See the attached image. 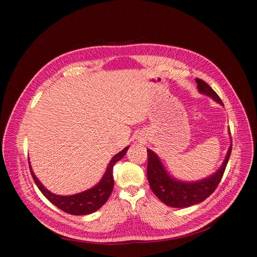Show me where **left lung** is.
Wrapping results in <instances>:
<instances>
[{
    "label": "left lung",
    "mask_w": 257,
    "mask_h": 257,
    "mask_svg": "<svg viewBox=\"0 0 257 257\" xmlns=\"http://www.w3.org/2000/svg\"><path fill=\"white\" fill-rule=\"evenodd\" d=\"M197 82V89L201 94L211 97L216 103L223 106V103L219 95L212 90L208 83L204 80L195 79ZM230 135V133H229ZM148 151V167L147 176L150 188L161 201L165 205L174 208H186L193 205H197L209 197L219 185L225 168L228 163L231 144L228 148L227 153L222 163L221 167L212 175L197 181H181L177 178L170 176L166 168L163 165L161 159L157 153L152 150Z\"/></svg>",
    "instance_id": "1"
}]
</instances>
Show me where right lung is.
I'll return each mask as SVG.
<instances>
[{
    "label": "right lung",
    "mask_w": 257,
    "mask_h": 257,
    "mask_svg": "<svg viewBox=\"0 0 257 257\" xmlns=\"http://www.w3.org/2000/svg\"><path fill=\"white\" fill-rule=\"evenodd\" d=\"M130 147L124 148V149L116 153L114 157L110 160L109 164H108L106 172L103 175L100 181L95 184L93 188L85 190L83 192L74 194V195H57V194L51 193L42 184V182L38 180L35 176L31 163L29 162V166L31 170V175L33 177V180L37 188L43 193V195L47 198L50 203L54 206H57L62 211H64L68 214L73 215H87L95 212L102 207L106 201L109 198L110 194L113 189V177H112V169L114 164L118 161H120L124 155L126 154Z\"/></svg>",
    "instance_id": "add662e5"
}]
</instances>
